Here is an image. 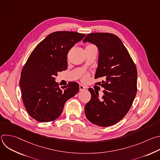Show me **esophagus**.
Here are the masks:
<instances>
[{
    "mask_svg": "<svg viewBox=\"0 0 160 160\" xmlns=\"http://www.w3.org/2000/svg\"><path fill=\"white\" fill-rule=\"evenodd\" d=\"M85 88V87H84V86H83L82 85H79V89H80V90H84Z\"/></svg>",
    "mask_w": 160,
    "mask_h": 160,
    "instance_id": "obj_1",
    "label": "esophagus"
}]
</instances>
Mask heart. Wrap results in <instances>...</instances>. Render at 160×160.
I'll return each mask as SVG.
<instances>
[{"mask_svg":"<svg viewBox=\"0 0 160 160\" xmlns=\"http://www.w3.org/2000/svg\"><path fill=\"white\" fill-rule=\"evenodd\" d=\"M89 48H96V47L95 46V45H94V44L90 43V44H88V45H87L85 49H89ZM88 78V74H85V75H84L83 76V77H82V80H83V82H85V81L87 80Z\"/></svg>","mask_w":160,"mask_h":160,"instance_id":"heart-1","label":"heart"}]
</instances>
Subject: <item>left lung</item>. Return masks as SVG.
Segmentation results:
<instances>
[{
  "label": "left lung",
  "mask_w": 160,
  "mask_h": 160,
  "mask_svg": "<svg viewBox=\"0 0 160 160\" xmlns=\"http://www.w3.org/2000/svg\"><path fill=\"white\" fill-rule=\"evenodd\" d=\"M83 42L95 44L99 51L95 78L105 89L99 94L88 88L91 99L85 106L87 118L99 127H109L120 121L129 111L137 94L138 72L134 62L120 38L112 33L88 34Z\"/></svg>",
  "instance_id": "obj_1"
}]
</instances>
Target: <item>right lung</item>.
Returning <instances> with one entry per match:
<instances>
[{"label": "right lung", "mask_w": 160, "mask_h": 160, "mask_svg": "<svg viewBox=\"0 0 160 160\" xmlns=\"http://www.w3.org/2000/svg\"><path fill=\"white\" fill-rule=\"evenodd\" d=\"M85 36L74 32H55L41 41L22 68L19 81L21 97L30 116L40 122L57 119L67 100L79 90L77 82L59 87L55 77L68 68L67 54Z\"/></svg>", "instance_id": "obj_1"}]
</instances>
